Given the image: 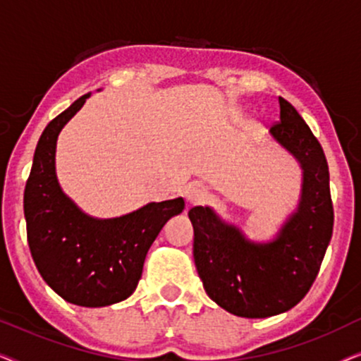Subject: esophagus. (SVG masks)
Returning <instances> with one entry per match:
<instances>
[{
	"label": "esophagus",
	"instance_id": "esophagus-1",
	"mask_svg": "<svg viewBox=\"0 0 361 361\" xmlns=\"http://www.w3.org/2000/svg\"><path fill=\"white\" fill-rule=\"evenodd\" d=\"M184 194L187 202H190V204H200V202H204L209 197V192H207V189L200 182H190L185 187Z\"/></svg>",
	"mask_w": 361,
	"mask_h": 361
}]
</instances>
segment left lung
I'll use <instances>...</instances> for the list:
<instances>
[{
    "label": "left lung",
    "instance_id": "1",
    "mask_svg": "<svg viewBox=\"0 0 361 361\" xmlns=\"http://www.w3.org/2000/svg\"><path fill=\"white\" fill-rule=\"evenodd\" d=\"M279 121L271 135L304 171L295 214L276 240L253 243L210 207H192L194 259L209 298L246 319H264L293 309L309 293L332 238L334 205L324 149L288 100L279 97Z\"/></svg>",
    "mask_w": 361,
    "mask_h": 361
}]
</instances>
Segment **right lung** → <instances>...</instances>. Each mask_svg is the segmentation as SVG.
<instances>
[{
	"label": "right lung",
	"instance_id": "1",
	"mask_svg": "<svg viewBox=\"0 0 361 361\" xmlns=\"http://www.w3.org/2000/svg\"><path fill=\"white\" fill-rule=\"evenodd\" d=\"M90 93L46 126L24 189L27 243L42 279L67 302L103 307L125 300L141 279L147 250L184 199L151 202L120 219L97 220L77 209L56 177V142Z\"/></svg>",
	"mask_w": 361,
	"mask_h": 361
}]
</instances>
